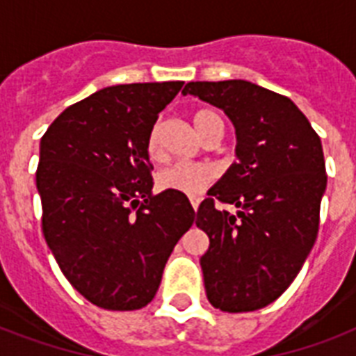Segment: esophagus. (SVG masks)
Masks as SVG:
<instances>
[{
	"label": "esophagus",
	"mask_w": 356,
	"mask_h": 356,
	"mask_svg": "<svg viewBox=\"0 0 356 356\" xmlns=\"http://www.w3.org/2000/svg\"><path fill=\"white\" fill-rule=\"evenodd\" d=\"M190 203H192V209H194V211H197V207H200L201 200L197 197V195H192V197H190Z\"/></svg>",
	"instance_id": "esophagus-1"
}]
</instances>
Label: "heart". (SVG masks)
I'll use <instances>...</instances> for the list:
<instances>
[{
    "label": "heart",
    "instance_id": "1",
    "mask_svg": "<svg viewBox=\"0 0 356 356\" xmlns=\"http://www.w3.org/2000/svg\"><path fill=\"white\" fill-rule=\"evenodd\" d=\"M194 123L207 140L214 136L216 133H222L223 123L222 118L218 116L211 108H197L194 113ZM145 149L151 159H156L161 155V144H159V129H151ZM214 177L211 166L200 164V162H175L172 166L164 168L156 175V184L162 190H175L186 195H197L200 192L209 186V183Z\"/></svg>",
    "mask_w": 356,
    "mask_h": 356
}]
</instances>
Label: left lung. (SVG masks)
<instances>
[{
  "mask_svg": "<svg viewBox=\"0 0 356 356\" xmlns=\"http://www.w3.org/2000/svg\"><path fill=\"white\" fill-rule=\"evenodd\" d=\"M183 94L223 108L236 127L238 162L195 212L209 236L200 260L207 298L223 312L259 310L292 284L318 236L321 140L292 99L249 81H195Z\"/></svg>",
  "mask_w": 356,
  "mask_h": 356,
  "instance_id": "1",
  "label": "left lung"
}]
</instances>
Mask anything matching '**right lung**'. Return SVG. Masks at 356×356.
Here are the masks:
<instances>
[{
	"mask_svg": "<svg viewBox=\"0 0 356 356\" xmlns=\"http://www.w3.org/2000/svg\"><path fill=\"white\" fill-rule=\"evenodd\" d=\"M183 85L107 86L66 108L40 140L42 233L70 284L99 309L149 303L168 257L194 223L186 195L153 194L145 149Z\"/></svg>",
	"mask_w": 356,
	"mask_h": 356,
	"instance_id": "right-lung-1",
	"label": "right lung"
}]
</instances>
